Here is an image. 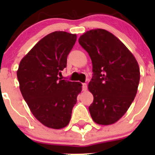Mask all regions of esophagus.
<instances>
[{
    "instance_id": "obj_1",
    "label": "esophagus",
    "mask_w": 155,
    "mask_h": 155,
    "mask_svg": "<svg viewBox=\"0 0 155 155\" xmlns=\"http://www.w3.org/2000/svg\"><path fill=\"white\" fill-rule=\"evenodd\" d=\"M82 90H83L84 91H85L87 90V84L86 83H82Z\"/></svg>"
}]
</instances>
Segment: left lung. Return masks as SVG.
I'll return each instance as SVG.
<instances>
[{"instance_id":"obj_1","label":"left lung","mask_w":155,"mask_h":155,"mask_svg":"<svg viewBox=\"0 0 155 155\" xmlns=\"http://www.w3.org/2000/svg\"><path fill=\"white\" fill-rule=\"evenodd\" d=\"M79 43L88 53L93 77L89 91L94 101L89 107L95 123L109 125L117 122L129 109L138 90V62L125 45L104 29L87 31Z\"/></svg>"}]
</instances>
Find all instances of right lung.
<instances>
[{"instance_id":"right-lung-1","label":"right lung","mask_w":155,"mask_h":155,"mask_svg":"<svg viewBox=\"0 0 155 155\" xmlns=\"http://www.w3.org/2000/svg\"><path fill=\"white\" fill-rule=\"evenodd\" d=\"M76 40V34L65 31L48 34L24 56L17 70L22 97L34 116L47 127L68 125L82 91L80 82L58 77Z\"/></svg>"}]
</instances>
